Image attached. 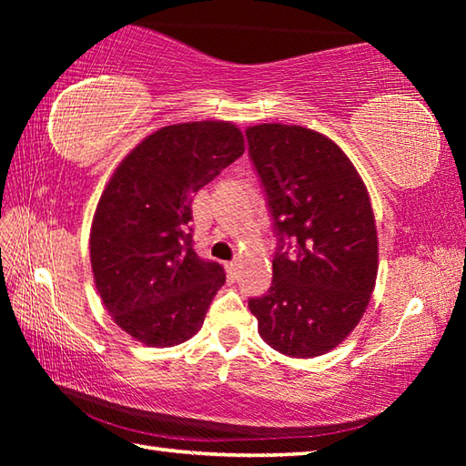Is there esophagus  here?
<instances>
[{
  "label": "esophagus",
  "instance_id": "obj_1",
  "mask_svg": "<svg viewBox=\"0 0 466 466\" xmlns=\"http://www.w3.org/2000/svg\"><path fill=\"white\" fill-rule=\"evenodd\" d=\"M224 267H226L228 278L234 279V278H236V273H238V263H236V261H230V263H226Z\"/></svg>",
  "mask_w": 466,
  "mask_h": 466
}]
</instances>
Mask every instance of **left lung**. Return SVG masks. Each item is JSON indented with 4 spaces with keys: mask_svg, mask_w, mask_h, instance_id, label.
I'll return each mask as SVG.
<instances>
[{
    "mask_svg": "<svg viewBox=\"0 0 466 466\" xmlns=\"http://www.w3.org/2000/svg\"><path fill=\"white\" fill-rule=\"evenodd\" d=\"M275 232L273 281L248 299L258 335L289 358H317L351 333L378 275L376 219L368 188L333 139L299 125L247 129ZM295 250L283 251L285 240Z\"/></svg>",
    "mask_w": 466,
    "mask_h": 466,
    "instance_id": "left-lung-1",
    "label": "left lung"
}]
</instances>
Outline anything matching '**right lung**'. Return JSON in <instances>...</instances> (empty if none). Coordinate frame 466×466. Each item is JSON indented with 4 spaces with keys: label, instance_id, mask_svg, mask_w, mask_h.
Segmentation results:
<instances>
[{
    "label": "right lung",
    "instance_id": "obj_1",
    "mask_svg": "<svg viewBox=\"0 0 466 466\" xmlns=\"http://www.w3.org/2000/svg\"><path fill=\"white\" fill-rule=\"evenodd\" d=\"M242 154L230 121L178 123L147 136L110 177L90 263L105 309L136 341L172 347L201 329L226 273L193 248V195Z\"/></svg>",
    "mask_w": 466,
    "mask_h": 466
}]
</instances>
